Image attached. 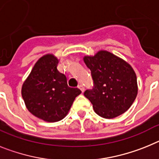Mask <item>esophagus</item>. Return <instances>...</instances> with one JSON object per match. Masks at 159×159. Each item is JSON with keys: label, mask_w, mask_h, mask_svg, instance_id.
Returning a JSON list of instances; mask_svg holds the SVG:
<instances>
[{"label": "esophagus", "mask_w": 159, "mask_h": 159, "mask_svg": "<svg viewBox=\"0 0 159 159\" xmlns=\"http://www.w3.org/2000/svg\"><path fill=\"white\" fill-rule=\"evenodd\" d=\"M78 88H79V89H81V92H84V90H85V88H84V86L82 85H78Z\"/></svg>", "instance_id": "1"}]
</instances>
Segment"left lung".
Returning a JSON list of instances; mask_svg holds the SVG:
<instances>
[{"label":"left lung","mask_w":159,"mask_h":159,"mask_svg":"<svg viewBox=\"0 0 159 159\" xmlns=\"http://www.w3.org/2000/svg\"><path fill=\"white\" fill-rule=\"evenodd\" d=\"M83 59L93 81V89H86L84 95L95 113L104 118L125 113L138 94L137 77L130 65L105 50Z\"/></svg>","instance_id":"obj_1"}]
</instances>
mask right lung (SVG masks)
<instances>
[{"instance_id": "obj_1", "label": "right lung", "mask_w": 159, "mask_h": 159, "mask_svg": "<svg viewBox=\"0 0 159 159\" xmlns=\"http://www.w3.org/2000/svg\"><path fill=\"white\" fill-rule=\"evenodd\" d=\"M58 59L53 54L41 57L23 83L21 95L28 110L48 122L64 118L77 96L78 88L69 87L65 74L57 70Z\"/></svg>"}]
</instances>
